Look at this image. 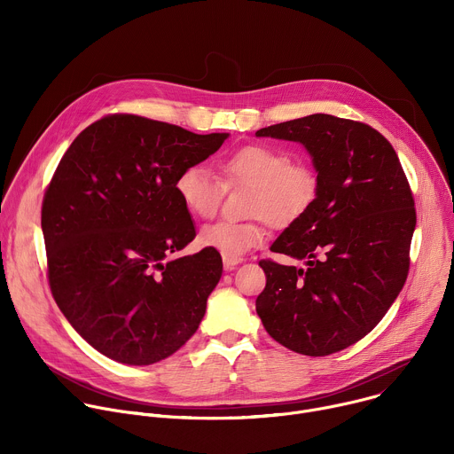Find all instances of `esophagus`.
Segmentation results:
<instances>
[{"mask_svg": "<svg viewBox=\"0 0 454 454\" xmlns=\"http://www.w3.org/2000/svg\"><path fill=\"white\" fill-rule=\"evenodd\" d=\"M242 262V258L240 256H223V264H224V270L226 271H233L239 264Z\"/></svg>", "mask_w": 454, "mask_h": 454, "instance_id": "1", "label": "esophagus"}]
</instances>
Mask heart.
Listing matches in <instances>:
<instances>
[{
  "instance_id": "b5f03b06",
  "label": "heart",
  "mask_w": 454,
  "mask_h": 454,
  "mask_svg": "<svg viewBox=\"0 0 454 454\" xmlns=\"http://www.w3.org/2000/svg\"><path fill=\"white\" fill-rule=\"evenodd\" d=\"M221 172L226 184L251 188L247 212L256 215L254 221H217L201 230L200 242L223 256H242L261 246L266 240V221L287 226L316 200V172L305 163H293V156L280 147L246 145L221 163ZM174 190L192 215L208 219L221 205L224 184L207 167L188 165L177 174Z\"/></svg>"
}]
</instances>
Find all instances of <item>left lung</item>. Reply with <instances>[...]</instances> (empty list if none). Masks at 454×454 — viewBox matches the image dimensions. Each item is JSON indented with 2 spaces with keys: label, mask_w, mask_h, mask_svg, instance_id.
Returning <instances> with one entry per match:
<instances>
[{
  "label": "left lung",
  "mask_w": 454,
  "mask_h": 454,
  "mask_svg": "<svg viewBox=\"0 0 454 454\" xmlns=\"http://www.w3.org/2000/svg\"><path fill=\"white\" fill-rule=\"evenodd\" d=\"M254 135L301 144L317 172L312 207L271 246L307 268L261 261L268 280L256 314L293 352H340L377 325L406 282L410 183L390 142L361 121L316 113Z\"/></svg>",
  "instance_id": "1"
}]
</instances>
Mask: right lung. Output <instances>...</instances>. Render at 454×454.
I'll return each instance as SVG.
<instances>
[{
	"mask_svg": "<svg viewBox=\"0 0 454 454\" xmlns=\"http://www.w3.org/2000/svg\"><path fill=\"white\" fill-rule=\"evenodd\" d=\"M226 138L111 114L64 153L41 212L48 282L72 327L106 357L153 364L198 331L223 261L210 247L170 258L196 237L174 183Z\"/></svg>",
	"mask_w": 454,
	"mask_h": 454,
	"instance_id": "1",
	"label": "right lung"
}]
</instances>
